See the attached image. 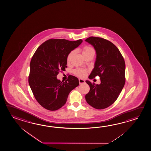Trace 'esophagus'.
<instances>
[{
	"mask_svg": "<svg viewBox=\"0 0 151 151\" xmlns=\"http://www.w3.org/2000/svg\"><path fill=\"white\" fill-rule=\"evenodd\" d=\"M78 81H79V83H80V84L85 83V81L84 80H83V79H81V78H80V79H79V80H78Z\"/></svg>",
	"mask_w": 151,
	"mask_h": 151,
	"instance_id": "obj_1",
	"label": "esophagus"
}]
</instances>
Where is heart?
<instances>
[{"instance_id":"1","label":"heart","mask_w":151,"mask_h":151,"mask_svg":"<svg viewBox=\"0 0 151 151\" xmlns=\"http://www.w3.org/2000/svg\"><path fill=\"white\" fill-rule=\"evenodd\" d=\"M73 52H74L72 51L68 54V56H67V61H70L71 58L73 54ZM82 53H83V55L85 54H89V53H94L95 54V50L91 47L85 46L83 48ZM74 73L76 75H77V76L84 77H85L87 74V70L86 69H77L75 70Z\"/></svg>"}]
</instances>
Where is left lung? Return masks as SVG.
I'll use <instances>...</instances> for the list:
<instances>
[{
	"instance_id": "8db88e82",
	"label": "left lung",
	"mask_w": 151,
	"mask_h": 151,
	"mask_svg": "<svg viewBox=\"0 0 151 151\" xmlns=\"http://www.w3.org/2000/svg\"><path fill=\"white\" fill-rule=\"evenodd\" d=\"M95 49L96 59L94 68L89 76L100 77L101 84L89 81L90 91L86 101L96 109H104L116 101L125 83V63L120 51L114 43L103 38L90 37L85 40Z\"/></svg>"
}]
</instances>
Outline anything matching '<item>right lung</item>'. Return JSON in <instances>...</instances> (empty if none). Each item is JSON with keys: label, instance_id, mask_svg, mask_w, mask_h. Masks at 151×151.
Returning a JSON list of instances; mask_svg holds the SVG:
<instances>
[{"label": "right lung", "instance_id": "right-lung-1", "mask_svg": "<svg viewBox=\"0 0 151 151\" xmlns=\"http://www.w3.org/2000/svg\"><path fill=\"white\" fill-rule=\"evenodd\" d=\"M82 40L49 39L37 48L31 59L28 83L34 97L42 107L55 111L65 104L68 95L79 85L77 77L69 75L65 82L57 79L67 68V56Z\"/></svg>", "mask_w": 151, "mask_h": 151}]
</instances>
